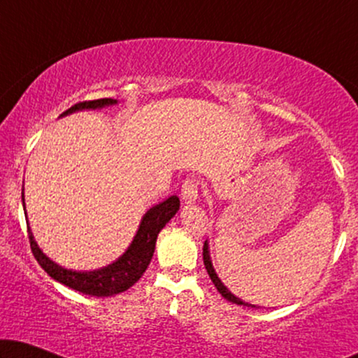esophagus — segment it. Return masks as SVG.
Returning <instances> with one entry per match:
<instances>
[{"label":"esophagus","instance_id":"obj_1","mask_svg":"<svg viewBox=\"0 0 358 358\" xmlns=\"http://www.w3.org/2000/svg\"><path fill=\"white\" fill-rule=\"evenodd\" d=\"M180 195L185 202H195L199 197V180L194 178H187L180 187Z\"/></svg>","mask_w":358,"mask_h":358}]
</instances>
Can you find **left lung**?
<instances>
[{
  "label": "left lung",
  "mask_w": 358,
  "mask_h": 358,
  "mask_svg": "<svg viewBox=\"0 0 358 358\" xmlns=\"http://www.w3.org/2000/svg\"><path fill=\"white\" fill-rule=\"evenodd\" d=\"M203 264H205V268H207V272H208L210 278H212V282L215 283V287H217V290H218L220 293H222V296L227 298L228 301H231V303H236V305H243V306H252V305H249V303L243 301V300H239V298L234 296L233 293L229 292L228 288L223 285L222 280H220V278L217 277V273H215L213 267H212V262H210V256H208V246H207V243H203ZM252 308H254V306H252Z\"/></svg>",
  "instance_id": "obj_1"
}]
</instances>
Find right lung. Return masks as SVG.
<instances>
[{
  "label": "right lung",
  "instance_id": "right-lung-1",
  "mask_svg": "<svg viewBox=\"0 0 358 358\" xmlns=\"http://www.w3.org/2000/svg\"><path fill=\"white\" fill-rule=\"evenodd\" d=\"M115 102L117 101L109 99V97L94 101H83L78 102L75 106H71L70 109H66L62 115L71 114V112L81 109H97V107L110 106L115 104ZM178 210L179 199L176 197V195L166 199L164 202L155 205L153 208H150L143 220H141L138 233H136L130 248L127 249V252L119 259V261L112 264V266L101 268V271L73 272L57 266L55 262H52L50 259L37 248V243L34 241L31 229L27 227L31 251L34 254V257H36V261L38 262V266H41L52 278H55L57 282L63 283V285L91 296L117 295V293L129 290V288L131 285H135V283L140 280V277L143 275L151 257H153L156 239H158L159 231L164 228V224L174 217Z\"/></svg>",
  "mask_w": 358,
  "mask_h": 358
}]
</instances>
